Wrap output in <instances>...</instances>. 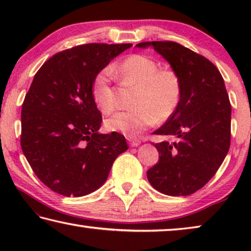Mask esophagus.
<instances>
[{"label": "esophagus", "mask_w": 251, "mask_h": 251, "mask_svg": "<svg viewBox=\"0 0 251 251\" xmlns=\"http://www.w3.org/2000/svg\"><path fill=\"white\" fill-rule=\"evenodd\" d=\"M127 141H128L129 145H130L131 147H137V146L141 145V141H139V139H137V138L127 137Z\"/></svg>", "instance_id": "obj_1"}]
</instances>
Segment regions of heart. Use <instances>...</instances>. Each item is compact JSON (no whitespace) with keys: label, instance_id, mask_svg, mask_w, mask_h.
Here are the masks:
<instances>
[{"label":"heart","instance_id":"obj_1","mask_svg":"<svg viewBox=\"0 0 251 251\" xmlns=\"http://www.w3.org/2000/svg\"><path fill=\"white\" fill-rule=\"evenodd\" d=\"M112 74H115L123 85L135 86L137 91L131 103L134 108L106 118V130L134 137L156 122L171 118L180 104L182 83L177 72L159 69L158 62L154 58L134 54L118 65L100 71L93 80V100L103 114L112 113L117 106Z\"/></svg>","mask_w":251,"mask_h":251}]
</instances>
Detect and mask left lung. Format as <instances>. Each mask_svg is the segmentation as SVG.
<instances>
[{"label": "left lung", "mask_w": 251, "mask_h": 251, "mask_svg": "<svg viewBox=\"0 0 251 251\" xmlns=\"http://www.w3.org/2000/svg\"><path fill=\"white\" fill-rule=\"evenodd\" d=\"M152 48L180 76V104L165 124L154 131L175 138L154 144L159 160L147 178L159 193L188 196L209 181L230 146L231 106L222 74L212 63L176 42H143Z\"/></svg>", "instance_id": "1"}]
</instances>
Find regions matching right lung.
<instances>
[{"label": "right lung", "mask_w": 251, "mask_h": 251, "mask_svg": "<svg viewBox=\"0 0 251 251\" xmlns=\"http://www.w3.org/2000/svg\"><path fill=\"white\" fill-rule=\"evenodd\" d=\"M133 44H85L53 55L34 76L21 113V146L39 179L59 195L82 197L104 184L123 135L100 134L95 76Z\"/></svg>", "instance_id": "add662e5"}]
</instances>
